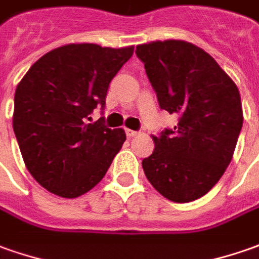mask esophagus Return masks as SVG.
<instances>
[{
	"mask_svg": "<svg viewBox=\"0 0 259 259\" xmlns=\"http://www.w3.org/2000/svg\"><path fill=\"white\" fill-rule=\"evenodd\" d=\"M126 135L127 137H135L139 135V132H135V130H130V129H126Z\"/></svg>",
	"mask_w": 259,
	"mask_h": 259,
	"instance_id": "esophagus-1",
	"label": "esophagus"
}]
</instances>
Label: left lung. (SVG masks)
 <instances>
[{
    "label": "left lung",
    "mask_w": 259,
    "mask_h": 259,
    "mask_svg": "<svg viewBox=\"0 0 259 259\" xmlns=\"http://www.w3.org/2000/svg\"><path fill=\"white\" fill-rule=\"evenodd\" d=\"M136 55L160 107L179 116L174 129L153 136L154 150L142 161L144 174L167 200L194 201L231 163L244 120L240 91L214 58L191 42L142 44Z\"/></svg>",
    "instance_id": "obj_1"
}]
</instances>
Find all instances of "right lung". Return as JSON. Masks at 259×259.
<instances>
[{
	"mask_svg": "<svg viewBox=\"0 0 259 259\" xmlns=\"http://www.w3.org/2000/svg\"><path fill=\"white\" fill-rule=\"evenodd\" d=\"M135 47L68 44L39 58L17 86L12 126L28 171L44 189L76 198L99 183L126 140L91 113Z\"/></svg>",
	"mask_w": 259,
	"mask_h": 259,
	"instance_id": "obj_1",
	"label": "right lung"
}]
</instances>
